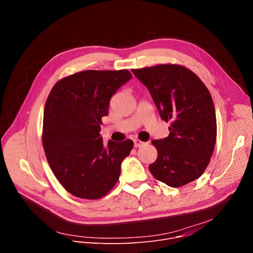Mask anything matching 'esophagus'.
<instances>
[{"instance_id": "esophagus-1", "label": "esophagus", "mask_w": 253, "mask_h": 253, "mask_svg": "<svg viewBox=\"0 0 253 253\" xmlns=\"http://www.w3.org/2000/svg\"><path fill=\"white\" fill-rule=\"evenodd\" d=\"M144 144H145V142H143L139 139H134V146L135 147H141L144 145Z\"/></svg>"}]
</instances>
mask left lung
<instances>
[{"instance_id": "left-lung-1", "label": "left lung", "mask_w": 253, "mask_h": 253, "mask_svg": "<svg viewBox=\"0 0 253 253\" xmlns=\"http://www.w3.org/2000/svg\"><path fill=\"white\" fill-rule=\"evenodd\" d=\"M131 71L148 88L161 119L170 121L169 136L152 141L158 156L149 165L151 174L174 188L194 181L210 162L217 134L207 87L181 65L161 64Z\"/></svg>"}]
</instances>
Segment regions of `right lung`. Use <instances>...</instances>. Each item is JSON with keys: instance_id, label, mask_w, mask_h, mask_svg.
<instances>
[{"instance_id": "right-lung-1", "label": "right lung", "mask_w": 253, "mask_h": 253, "mask_svg": "<svg viewBox=\"0 0 253 253\" xmlns=\"http://www.w3.org/2000/svg\"><path fill=\"white\" fill-rule=\"evenodd\" d=\"M131 77L126 69L87 70L52 88L44 109L43 147L54 175L72 195L99 199L117 183L133 141L110 140L104 146L100 125L111 97Z\"/></svg>"}]
</instances>
